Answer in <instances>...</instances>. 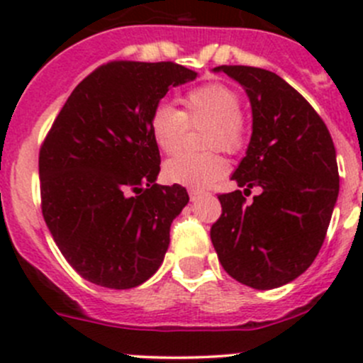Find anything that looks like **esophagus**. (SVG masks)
<instances>
[{
	"instance_id": "34e87169",
	"label": "esophagus",
	"mask_w": 363,
	"mask_h": 363,
	"mask_svg": "<svg viewBox=\"0 0 363 363\" xmlns=\"http://www.w3.org/2000/svg\"><path fill=\"white\" fill-rule=\"evenodd\" d=\"M188 195H189V200H191V202H195L196 199H199L200 195H202V189H196V188H189L188 189Z\"/></svg>"
}]
</instances>
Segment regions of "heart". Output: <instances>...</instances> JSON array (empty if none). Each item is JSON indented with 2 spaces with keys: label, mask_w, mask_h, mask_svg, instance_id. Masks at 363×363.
Masks as SVG:
<instances>
[{
  "label": "heart",
  "mask_w": 363,
  "mask_h": 363,
  "mask_svg": "<svg viewBox=\"0 0 363 363\" xmlns=\"http://www.w3.org/2000/svg\"><path fill=\"white\" fill-rule=\"evenodd\" d=\"M182 111L161 101L152 108L149 128L155 144L164 155L181 149L188 124L207 123L203 140L207 147L237 152L246 140V123L240 108V96L223 82H208L186 91L181 98ZM226 161L218 149L207 152H182L164 163V179L174 184L205 188L223 177Z\"/></svg>",
  "instance_id": "heart-1"
}]
</instances>
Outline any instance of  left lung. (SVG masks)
Instances as JSON below:
<instances>
[{
	"instance_id": "1",
	"label": "left lung",
	"mask_w": 363,
	"mask_h": 363,
	"mask_svg": "<svg viewBox=\"0 0 363 363\" xmlns=\"http://www.w3.org/2000/svg\"><path fill=\"white\" fill-rule=\"evenodd\" d=\"M246 89L252 133L233 172L239 188L219 195L211 240L223 269L246 286L272 290L306 272L323 246L339 195L330 131L309 101L276 73L223 67ZM251 187L262 193L245 203Z\"/></svg>"
}]
</instances>
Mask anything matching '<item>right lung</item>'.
Instances as JSON below:
<instances>
[{"mask_svg":"<svg viewBox=\"0 0 363 363\" xmlns=\"http://www.w3.org/2000/svg\"><path fill=\"white\" fill-rule=\"evenodd\" d=\"M195 79L170 61H112L57 113L40 149L42 212L84 279L128 290L160 269L189 196L179 184H156L161 158L149 117L170 87Z\"/></svg>","mask_w":363,"mask_h":363,"instance_id":"add662e5","label":"right lung"}]
</instances>
